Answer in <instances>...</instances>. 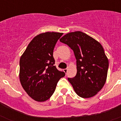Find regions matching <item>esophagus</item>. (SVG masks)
I'll list each match as a JSON object with an SVG mask.
<instances>
[{
	"label": "esophagus",
	"mask_w": 121,
	"mask_h": 121,
	"mask_svg": "<svg viewBox=\"0 0 121 121\" xmlns=\"http://www.w3.org/2000/svg\"><path fill=\"white\" fill-rule=\"evenodd\" d=\"M67 71H68V70H67V68H65V69H64V72H65V73L66 74H67Z\"/></svg>",
	"instance_id": "esophagus-1"
}]
</instances>
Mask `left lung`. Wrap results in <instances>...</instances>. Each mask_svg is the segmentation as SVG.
<instances>
[{"label":"left lung","instance_id":"obj_1","mask_svg":"<svg viewBox=\"0 0 121 121\" xmlns=\"http://www.w3.org/2000/svg\"><path fill=\"white\" fill-rule=\"evenodd\" d=\"M60 41L73 51L76 59V75L68 78L75 92L83 98L96 95L105 83L108 69V60L102 46L81 31L68 33Z\"/></svg>","mask_w":121,"mask_h":121}]
</instances>
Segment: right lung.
<instances>
[{
  "label": "right lung",
  "instance_id": "1",
  "mask_svg": "<svg viewBox=\"0 0 121 121\" xmlns=\"http://www.w3.org/2000/svg\"><path fill=\"white\" fill-rule=\"evenodd\" d=\"M63 33L46 32L33 38L20 59L19 78L21 85L34 100H48L57 82L65 76L54 66L53 50Z\"/></svg>",
  "mask_w": 121,
  "mask_h": 121
}]
</instances>
